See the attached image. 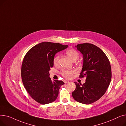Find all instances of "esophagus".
<instances>
[{"instance_id":"34e87169","label":"esophagus","mask_w":126,"mask_h":126,"mask_svg":"<svg viewBox=\"0 0 126 126\" xmlns=\"http://www.w3.org/2000/svg\"><path fill=\"white\" fill-rule=\"evenodd\" d=\"M64 83H65V84H67V83H68L69 82L68 81H66V80H65V81H64Z\"/></svg>"}]
</instances>
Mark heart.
Listing matches in <instances>:
<instances>
[{
  "label": "heart",
  "instance_id": "heart-1",
  "mask_svg": "<svg viewBox=\"0 0 126 126\" xmlns=\"http://www.w3.org/2000/svg\"><path fill=\"white\" fill-rule=\"evenodd\" d=\"M66 54L72 61H77L79 57L78 52L74 49H69L66 51ZM59 59V55H56L53 59V64L54 65H57L58 63ZM75 73L73 70H62L61 71L62 75L65 78L70 79Z\"/></svg>",
  "mask_w": 126,
  "mask_h": 126
}]
</instances>
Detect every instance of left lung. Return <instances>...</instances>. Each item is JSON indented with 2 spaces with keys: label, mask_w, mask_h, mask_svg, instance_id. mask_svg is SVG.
<instances>
[{
  "label": "left lung",
  "mask_w": 126,
  "mask_h": 126,
  "mask_svg": "<svg viewBox=\"0 0 126 126\" xmlns=\"http://www.w3.org/2000/svg\"><path fill=\"white\" fill-rule=\"evenodd\" d=\"M76 47L83 58L80 77L86 79L83 85L75 82L76 87L72 95L79 103L90 104L99 100L108 88L111 80L110 63L103 51L94 44H79Z\"/></svg>",
  "instance_id": "obj_1"
}]
</instances>
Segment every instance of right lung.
<instances>
[{
	"label": "right lung",
	"instance_id": "right-lung-1",
	"mask_svg": "<svg viewBox=\"0 0 126 126\" xmlns=\"http://www.w3.org/2000/svg\"><path fill=\"white\" fill-rule=\"evenodd\" d=\"M68 45L43 42L31 48L25 55L21 66V78L24 86L31 96L44 105L55 101L59 90L64 83L52 81L49 71L54 66L55 55L67 48Z\"/></svg>",
	"mask_w": 126,
	"mask_h": 126
}]
</instances>
